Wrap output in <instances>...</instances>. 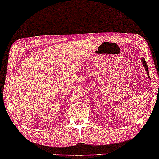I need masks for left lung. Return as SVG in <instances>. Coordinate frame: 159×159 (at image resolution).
I'll use <instances>...</instances> for the list:
<instances>
[{
    "label": "left lung",
    "mask_w": 159,
    "mask_h": 159,
    "mask_svg": "<svg viewBox=\"0 0 159 159\" xmlns=\"http://www.w3.org/2000/svg\"><path fill=\"white\" fill-rule=\"evenodd\" d=\"M141 62H142V64H143V66H144V68H145V70H146V72H147V74H148L149 78H150V77H149V70H148V64H147V63H146V61H145V59L144 57H142V58H141Z\"/></svg>",
    "instance_id": "left-lung-1"
}]
</instances>
